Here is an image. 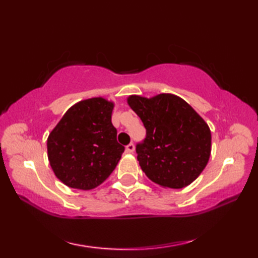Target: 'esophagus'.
<instances>
[{
    "instance_id": "esophagus-1",
    "label": "esophagus",
    "mask_w": 258,
    "mask_h": 258,
    "mask_svg": "<svg viewBox=\"0 0 258 258\" xmlns=\"http://www.w3.org/2000/svg\"><path fill=\"white\" fill-rule=\"evenodd\" d=\"M134 150H135V146H134V144H133V143H131V144H128L127 146L125 147V151H126V153H133V152H134Z\"/></svg>"
}]
</instances>
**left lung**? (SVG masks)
Returning a JSON list of instances; mask_svg holds the SVG:
<instances>
[{
	"label": "left lung",
	"instance_id": "left-lung-1",
	"mask_svg": "<svg viewBox=\"0 0 258 258\" xmlns=\"http://www.w3.org/2000/svg\"><path fill=\"white\" fill-rule=\"evenodd\" d=\"M127 104L146 128L136 145L146 176L164 188H183L200 176L212 151L207 123L187 102L171 93L153 97L130 95Z\"/></svg>",
	"mask_w": 258,
	"mask_h": 258
}]
</instances>
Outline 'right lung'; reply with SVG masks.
<instances>
[{
    "instance_id": "obj_1",
    "label": "right lung",
    "mask_w": 258,
    "mask_h": 258,
    "mask_svg": "<svg viewBox=\"0 0 258 258\" xmlns=\"http://www.w3.org/2000/svg\"><path fill=\"white\" fill-rule=\"evenodd\" d=\"M114 102L92 97L71 106L47 138V157L55 176L71 188L97 187L124 152L112 124Z\"/></svg>"
}]
</instances>
